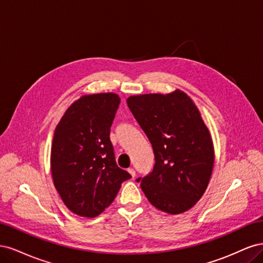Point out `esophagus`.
I'll return each instance as SVG.
<instances>
[{
    "label": "esophagus",
    "mask_w": 263,
    "mask_h": 263,
    "mask_svg": "<svg viewBox=\"0 0 263 263\" xmlns=\"http://www.w3.org/2000/svg\"><path fill=\"white\" fill-rule=\"evenodd\" d=\"M128 172H129V174L132 176V178L134 179L135 177H136V171H135L133 168H130V169H128Z\"/></svg>",
    "instance_id": "34e87169"
}]
</instances>
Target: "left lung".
<instances>
[{"label":"left lung","instance_id":"1","mask_svg":"<svg viewBox=\"0 0 263 263\" xmlns=\"http://www.w3.org/2000/svg\"><path fill=\"white\" fill-rule=\"evenodd\" d=\"M132 114L154 149L156 163L136 181L155 208L180 214L204 194L214 164L208 127L187 95L144 94L127 99Z\"/></svg>","mask_w":263,"mask_h":263}]
</instances>
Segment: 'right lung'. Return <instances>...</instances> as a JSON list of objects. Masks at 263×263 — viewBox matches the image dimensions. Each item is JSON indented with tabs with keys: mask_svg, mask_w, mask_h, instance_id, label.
<instances>
[{
	"mask_svg": "<svg viewBox=\"0 0 263 263\" xmlns=\"http://www.w3.org/2000/svg\"><path fill=\"white\" fill-rule=\"evenodd\" d=\"M119 102L114 93L84 95L55 127L50 155L53 183L63 203L79 216H98L132 178L117 165L109 139Z\"/></svg>",
	"mask_w": 263,
	"mask_h": 263,
	"instance_id": "right-lung-1",
	"label": "right lung"
}]
</instances>
